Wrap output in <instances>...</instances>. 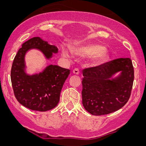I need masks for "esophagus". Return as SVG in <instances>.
<instances>
[{"label": "esophagus", "mask_w": 146, "mask_h": 146, "mask_svg": "<svg viewBox=\"0 0 146 146\" xmlns=\"http://www.w3.org/2000/svg\"><path fill=\"white\" fill-rule=\"evenodd\" d=\"M72 72H73L74 74L78 75L79 74H80V70H79V69H78V68H75V69H74V70H73Z\"/></svg>", "instance_id": "esophagus-1"}]
</instances>
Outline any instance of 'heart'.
Wrapping results in <instances>:
<instances>
[{
  "mask_svg": "<svg viewBox=\"0 0 146 146\" xmlns=\"http://www.w3.org/2000/svg\"><path fill=\"white\" fill-rule=\"evenodd\" d=\"M73 52L79 57L91 56V61L93 63H100L108 57L107 50L103 46L98 44H87L79 45L73 48ZM62 55L68 58H72V54L68 49L63 48L62 50Z\"/></svg>",
  "mask_w": 146,
  "mask_h": 146,
  "instance_id": "1",
  "label": "heart"
}]
</instances>
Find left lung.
Segmentation results:
<instances>
[{"mask_svg":"<svg viewBox=\"0 0 146 146\" xmlns=\"http://www.w3.org/2000/svg\"><path fill=\"white\" fill-rule=\"evenodd\" d=\"M133 74L129 58L84 70L82 96L86 110L94 115H101L121 108L130 96Z\"/></svg>","mask_w":146,"mask_h":146,"instance_id":"obj_1","label":"left lung"}]
</instances>
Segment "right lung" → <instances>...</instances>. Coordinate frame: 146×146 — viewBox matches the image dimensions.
<instances>
[{
	"mask_svg": "<svg viewBox=\"0 0 146 146\" xmlns=\"http://www.w3.org/2000/svg\"><path fill=\"white\" fill-rule=\"evenodd\" d=\"M37 49L50 60L58 49L40 37H34L23 44L14 59L11 78L18 102L32 110L46 111L58 105L60 95L70 70L57 65H48L38 74L26 72L25 56L30 50Z\"/></svg>",
	"mask_w": 146,
	"mask_h": 146,
	"instance_id": "obj_1",
	"label": "right lung"
}]
</instances>
